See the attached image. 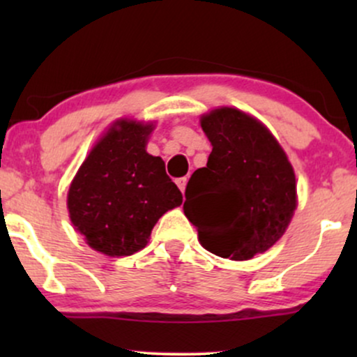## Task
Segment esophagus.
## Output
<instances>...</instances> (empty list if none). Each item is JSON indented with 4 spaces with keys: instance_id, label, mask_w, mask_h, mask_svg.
<instances>
[{
    "instance_id": "1",
    "label": "esophagus",
    "mask_w": 357,
    "mask_h": 357,
    "mask_svg": "<svg viewBox=\"0 0 357 357\" xmlns=\"http://www.w3.org/2000/svg\"><path fill=\"white\" fill-rule=\"evenodd\" d=\"M186 183H188V178H178V179H176V184H178V188L181 190V192H184V190H186Z\"/></svg>"
}]
</instances>
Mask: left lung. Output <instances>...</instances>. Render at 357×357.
<instances>
[{"instance_id":"1","label":"left lung","mask_w":357,"mask_h":357,"mask_svg":"<svg viewBox=\"0 0 357 357\" xmlns=\"http://www.w3.org/2000/svg\"><path fill=\"white\" fill-rule=\"evenodd\" d=\"M213 151L188 181L184 215L208 252L250 260L284 235L297 208L294 167L255 117L233 107L204 114Z\"/></svg>"}]
</instances>
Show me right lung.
<instances>
[{"instance_id":"add662e5","label":"right lung","mask_w":357,"mask_h":357,"mask_svg":"<svg viewBox=\"0 0 357 357\" xmlns=\"http://www.w3.org/2000/svg\"><path fill=\"white\" fill-rule=\"evenodd\" d=\"M153 129L149 122H114L68 190L73 228L90 248L107 257H127L144 248L158 220L183 203L165 161L146 151Z\"/></svg>"}]
</instances>
